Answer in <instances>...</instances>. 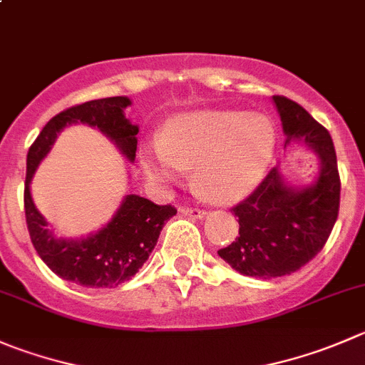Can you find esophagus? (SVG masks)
Segmentation results:
<instances>
[{
	"instance_id": "esophagus-1",
	"label": "esophagus",
	"mask_w": 365,
	"mask_h": 365,
	"mask_svg": "<svg viewBox=\"0 0 365 365\" xmlns=\"http://www.w3.org/2000/svg\"><path fill=\"white\" fill-rule=\"evenodd\" d=\"M180 212H182L183 215H187V217H194V219H201L207 215V212L201 210V208H194V207H182L180 208Z\"/></svg>"
}]
</instances>
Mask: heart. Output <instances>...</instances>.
Listing matches in <instances>:
<instances>
[{
    "instance_id": "obj_1",
    "label": "heart",
    "mask_w": 365,
    "mask_h": 365,
    "mask_svg": "<svg viewBox=\"0 0 365 365\" xmlns=\"http://www.w3.org/2000/svg\"><path fill=\"white\" fill-rule=\"evenodd\" d=\"M277 133L264 115L232 110H201L171 119L160 143L148 151L153 176L176 180L194 168V185L219 203L247 196L271 160Z\"/></svg>"
}]
</instances>
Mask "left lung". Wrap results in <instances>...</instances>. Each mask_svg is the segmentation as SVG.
<instances>
[{
    "label": "left lung",
    "instance_id": "left-lung-1",
    "mask_svg": "<svg viewBox=\"0 0 365 365\" xmlns=\"http://www.w3.org/2000/svg\"><path fill=\"white\" fill-rule=\"evenodd\" d=\"M285 133V146L305 143L319 153V178L312 187L292 189L277 168L232 208L239 237L217 251L244 277L271 280L299 271L324 247L341 205V176L330 132L305 108L285 96H272Z\"/></svg>",
    "mask_w": 365,
    "mask_h": 365
}]
</instances>
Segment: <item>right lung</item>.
Wrapping results in <instances>:
<instances>
[{"instance_id":"right-lung-1","label":"right lung","mask_w":365,"mask_h":365,"mask_svg":"<svg viewBox=\"0 0 365 365\" xmlns=\"http://www.w3.org/2000/svg\"><path fill=\"white\" fill-rule=\"evenodd\" d=\"M132 101L125 96L85 101L48 121L28 150L24 180V215L31 244L46 265L60 278L83 287L112 289L125 284L139 271L157 246L164 222L176 214L173 205H157L130 194L105 228L81 240L55 239L30 196V180L38 162L48 155L56 133L73 123L98 126L110 137L123 155L135 160L139 128L123 114Z\"/></svg>"}]
</instances>
